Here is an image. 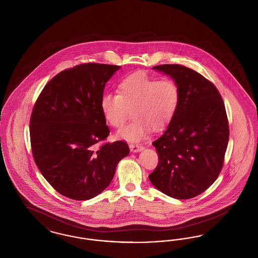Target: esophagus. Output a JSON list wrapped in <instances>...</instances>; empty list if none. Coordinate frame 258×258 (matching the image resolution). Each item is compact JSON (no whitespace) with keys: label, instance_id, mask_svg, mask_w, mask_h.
<instances>
[{"label":"esophagus","instance_id":"esophagus-1","mask_svg":"<svg viewBox=\"0 0 258 258\" xmlns=\"http://www.w3.org/2000/svg\"><path fill=\"white\" fill-rule=\"evenodd\" d=\"M130 149H131V151L133 153H138V152H141L144 149V147L142 145H140V144L133 143V144H130Z\"/></svg>","mask_w":258,"mask_h":258}]
</instances>
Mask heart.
<instances>
[{"label": "heart", "mask_w": 258, "mask_h": 258, "mask_svg": "<svg viewBox=\"0 0 258 258\" xmlns=\"http://www.w3.org/2000/svg\"><path fill=\"white\" fill-rule=\"evenodd\" d=\"M117 93H105L100 98V110L105 122L119 128L134 113V120L117 136L139 142L151 130L165 128L175 117L181 99L178 83L171 78L159 79L147 74L130 75L118 84Z\"/></svg>", "instance_id": "obj_1"}]
</instances>
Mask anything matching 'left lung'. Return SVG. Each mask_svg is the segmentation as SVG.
<instances>
[{
  "label": "left lung",
  "instance_id": "obj_1",
  "mask_svg": "<svg viewBox=\"0 0 258 258\" xmlns=\"http://www.w3.org/2000/svg\"><path fill=\"white\" fill-rule=\"evenodd\" d=\"M180 88L179 108L153 145L159 164L149 179L168 197L188 199L204 192L220 175L229 139L223 100L204 76L180 64L153 68Z\"/></svg>",
  "mask_w": 258,
  "mask_h": 258
}]
</instances>
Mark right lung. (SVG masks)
Returning a JSON list of instances; mask_svg holds the SVG:
<instances>
[{
	"label": "right lung",
	"instance_id": "obj_1",
	"mask_svg": "<svg viewBox=\"0 0 258 258\" xmlns=\"http://www.w3.org/2000/svg\"><path fill=\"white\" fill-rule=\"evenodd\" d=\"M121 67L83 63L53 77L37 98L30 121L34 160L59 194L88 200L101 194L119 161L130 154L125 142L98 143L109 135L100 110L106 82Z\"/></svg>",
	"mask_w": 258,
	"mask_h": 258
}]
</instances>
